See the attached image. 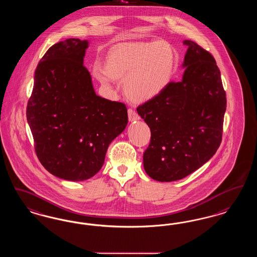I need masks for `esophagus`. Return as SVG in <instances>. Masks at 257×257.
<instances>
[{
  "mask_svg": "<svg viewBox=\"0 0 257 257\" xmlns=\"http://www.w3.org/2000/svg\"><path fill=\"white\" fill-rule=\"evenodd\" d=\"M128 117H129V121H131V122L137 121L140 119V116L133 109H128Z\"/></svg>",
  "mask_w": 257,
  "mask_h": 257,
  "instance_id": "esophagus-1",
  "label": "esophagus"
}]
</instances>
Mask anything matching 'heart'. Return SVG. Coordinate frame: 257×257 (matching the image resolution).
Returning <instances> with one entry per match:
<instances>
[{
	"label": "heart",
	"instance_id": "b5f03b06",
	"mask_svg": "<svg viewBox=\"0 0 257 257\" xmlns=\"http://www.w3.org/2000/svg\"><path fill=\"white\" fill-rule=\"evenodd\" d=\"M176 54L166 42H136L115 47L105 65L94 63L92 76L107 88L123 79L125 95L134 102L154 99L165 91L174 73Z\"/></svg>",
	"mask_w": 257,
	"mask_h": 257
}]
</instances>
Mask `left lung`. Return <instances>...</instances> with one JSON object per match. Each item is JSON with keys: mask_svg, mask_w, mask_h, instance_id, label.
<instances>
[{"mask_svg": "<svg viewBox=\"0 0 257 257\" xmlns=\"http://www.w3.org/2000/svg\"><path fill=\"white\" fill-rule=\"evenodd\" d=\"M187 46L180 82L137 108L151 130L144 154L147 175L174 182L193 173L215 154L222 141L226 92L213 56L196 43Z\"/></svg>", "mask_w": 257, "mask_h": 257, "instance_id": "left-lung-1", "label": "left lung"}]
</instances>
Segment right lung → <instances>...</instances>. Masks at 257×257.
Listing matches in <instances>:
<instances>
[{
	"mask_svg": "<svg viewBox=\"0 0 257 257\" xmlns=\"http://www.w3.org/2000/svg\"><path fill=\"white\" fill-rule=\"evenodd\" d=\"M88 40L51 47L34 74L27 119L42 165L66 181L81 182L102 167L110 144L128 123L123 103L97 95L84 67Z\"/></svg>",
	"mask_w": 257,
	"mask_h": 257,
	"instance_id": "obj_1",
	"label": "right lung"
}]
</instances>
